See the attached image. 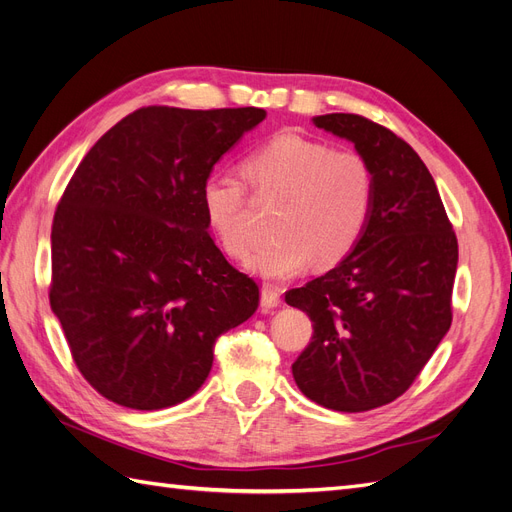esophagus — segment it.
<instances>
[{
    "mask_svg": "<svg viewBox=\"0 0 512 512\" xmlns=\"http://www.w3.org/2000/svg\"><path fill=\"white\" fill-rule=\"evenodd\" d=\"M280 288L277 286H271V284H267V286H262V290H260V305L265 307V309H273V307H277L280 305L282 301H280Z\"/></svg>",
    "mask_w": 512,
    "mask_h": 512,
    "instance_id": "34e87169",
    "label": "esophagus"
}]
</instances>
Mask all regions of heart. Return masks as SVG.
Segmentation results:
<instances>
[{
	"instance_id": "b5f03b06",
	"label": "heart",
	"mask_w": 512,
	"mask_h": 512,
	"mask_svg": "<svg viewBox=\"0 0 512 512\" xmlns=\"http://www.w3.org/2000/svg\"><path fill=\"white\" fill-rule=\"evenodd\" d=\"M243 175L262 198H280L271 218L273 239L245 262L265 280H288L312 260L337 265L363 239L376 198L374 173L356 151L335 149L282 132L254 149ZM205 218L224 252L241 258L252 245L247 190L241 177L215 170L200 185Z\"/></svg>"
}]
</instances>
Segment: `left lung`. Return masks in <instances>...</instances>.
<instances>
[{
	"label": "left lung",
	"instance_id": "left-lung-1",
	"mask_svg": "<svg viewBox=\"0 0 512 512\" xmlns=\"http://www.w3.org/2000/svg\"><path fill=\"white\" fill-rule=\"evenodd\" d=\"M312 121L369 162L376 198L359 245L286 292L314 327L292 376L318 406L365 412L404 395L451 329L457 237L436 181L406 141L361 115Z\"/></svg>",
	"mask_w": 512,
	"mask_h": 512
}]
</instances>
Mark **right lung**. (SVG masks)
Returning a JSON list of instances; mask_svg holds the SVG:
<instances>
[{
    "mask_svg": "<svg viewBox=\"0 0 512 512\" xmlns=\"http://www.w3.org/2000/svg\"><path fill=\"white\" fill-rule=\"evenodd\" d=\"M262 108L147 106L89 149L51 232V309L83 378L132 410L207 380L213 346L258 307V286L209 235L200 185Z\"/></svg>",
    "mask_w": 512,
    "mask_h": 512,
    "instance_id": "1",
    "label": "right lung"
}]
</instances>
